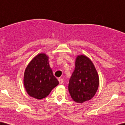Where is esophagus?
Masks as SVG:
<instances>
[{"label":"esophagus","instance_id":"1","mask_svg":"<svg viewBox=\"0 0 125 125\" xmlns=\"http://www.w3.org/2000/svg\"><path fill=\"white\" fill-rule=\"evenodd\" d=\"M58 81L59 82V83L61 84L63 83V80L62 79H58Z\"/></svg>","mask_w":125,"mask_h":125}]
</instances>
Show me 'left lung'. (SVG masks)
<instances>
[{
  "label": "left lung",
  "instance_id": "left-lung-1",
  "mask_svg": "<svg viewBox=\"0 0 125 125\" xmlns=\"http://www.w3.org/2000/svg\"><path fill=\"white\" fill-rule=\"evenodd\" d=\"M99 84V75L91 60L83 54L77 56L74 70L69 82L72 99L80 104L90 100L96 93Z\"/></svg>",
  "mask_w": 125,
  "mask_h": 125
}]
</instances>
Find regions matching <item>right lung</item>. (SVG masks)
<instances>
[{
    "instance_id": "1",
    "label": "right lung",
    "mask_w": 125,
    "mask_h": 125,
    "mask_svg": "<svg viewBox=\"0 0 125 125\" xmlns=\"http://www.w3.org/2000/svg\"><path fill=\"white\" fill-rule=\"evenodd\" d=\"M23 84L30 96L42 99L59 84L49 63V56L44 53L32 59L24 73Z\"/></svg>"
}]
</instances>
